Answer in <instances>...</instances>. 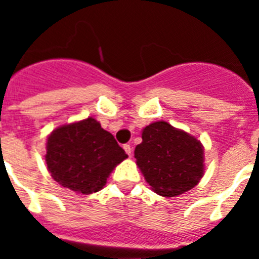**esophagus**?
Listing matches in <instances>:
<instances>
[{
	"label": "esophagus",
	"instance_id": "obj_1",
	"mask_svg": "<svg viewBox=\"0 0 259 259\" xmlns=\"http://www.w3.org/2000/svg\"><path fill=\"white\" fill-rule=\"evenodd\" d=\"M123 149H124V152L127 153V154L130 155V157H131V154H132L131 145H128V144H125V145H123Z\"/></svg>",
	"mask_w": 259,
	"mask_h": 259
}]
</instances>
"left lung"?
<instances>
[{"instance_id": "8db88e82", "label": "left lung", "mask_w": 259, "mask_h": 259, "mask_svg": "<svg viewBox=\"0 0 259 259\" xmlns=\"http://www.w3.org/2000/svg\"><path fill=\"white\" fill-rule=\"evenodd\" d=\"M141 137L135 158L155 193L174 197L198 184L205 170L201 141L163 120L146 125Z\"/></svg>"}]
</instances>
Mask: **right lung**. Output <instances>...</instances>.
<instances>
[{
	"label": "right lung",
	"instance_id": "obj_1",
	"mask_svg": "<svg viewBox=\"0 0 259 259\" xmlns=\"http://www.w3.org/2000/svg\"><path fill=\"white\" fill-rule=\"evenodd\" d=\"M128 155L93 118L61 125L47 140L48 170L65 188L91 194L101 191L111 171Z\"/></svg>",
	"mask_w": 259,
	"mask_h": 259
}]
</instances>
